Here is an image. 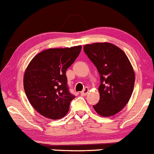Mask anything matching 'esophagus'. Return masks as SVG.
I'll return each mask as SVG.
<instances>
[{"label": "esophagus", "instance_id": "esophagus-1", "mask_svg": "<svg viewBox=\"0 0 154 154\" xmlns=\"http://www.w3.org/2000/svg\"><path fill=\"white\" fill-rule=\"evenodd\" d=\"M88 91H89V89H88V88H85L84 89H83V91L81 92V95H86L88 94Z\"/></svg>", "mask_w": 154, "mask_h": 154}]
</instances>
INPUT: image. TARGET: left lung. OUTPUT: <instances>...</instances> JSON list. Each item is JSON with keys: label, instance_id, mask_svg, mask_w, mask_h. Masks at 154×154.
Returning a JSON list of instances; mask_svg holds the SVG:
<instances>
[{"label": "left lung", "instance_id": "8db88e82", "mask_svg": "<svg viewBox=\"0 0 154 154\" xmlns=\"http://www.w3.org/2000/svg\"><path fill=\"white\" fill-rule=\"evenodd\" d=\"M83 50L100 75V100L93 108L100 116L117 114L128 103L135 84V73L128 56L109 43L85 45Z\"/></svg>", "mask_w": 154, "mask_h": 154}]
</instances>
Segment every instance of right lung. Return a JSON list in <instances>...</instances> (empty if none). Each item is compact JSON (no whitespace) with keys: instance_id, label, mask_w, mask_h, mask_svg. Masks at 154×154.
Segmentation results:
<instances>
[{"instance_id":"right-lung-1","label":"right lung","mask_w":154,"mask_h":154,"mask_svg":"<svg viewBox=\"0 0 154 154\" xmlns=\"http://www.w3.org/2000/svg\"><path fill=\"white\" fill-rule=\"evenodd\" d=\"M82 46L47 49L32 60L24 76L28 100L41 115L51 119L67 114L75 96L69 92L66 72L79 56Z\"/></svg>"}]
</instances>
